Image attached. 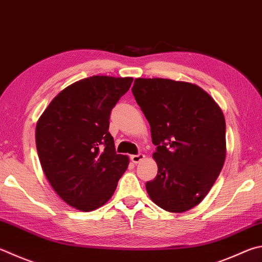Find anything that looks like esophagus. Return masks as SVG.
I'll return each instance as SVG.
<instances>
[{"instance_id":"obj_1","label":"esophagus","mask_w":262,"mask_h":262,"mask_svg":"<svg viewBox=\"0 0 262 262\" xmlns=\"http://www.w3.org/2000/svg\"><path fill=\"white\" fill-rule=\"evenodd\" d=\"M144 155L143 154H137V155H133V156H130V159H132V161L134 164H137V163H140L141 160H143L144 159Z\"/></svg>"}]
</instances>
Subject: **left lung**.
<instances>
[{"label": "left lung", "instance_id": "left-lung-1", "mask_svg": "<svg viewBox=\"0 0 262 262\" xmlns=\"http://www.w3.org/2000/svg\"><path fill=\"white\" fill-rule=\"evenodd\" d=\"M132 92L157 145L158 174L146 191L166 211H188L206 197L225 164L221 108L198 85L169 79H135Z\"/></svg>", "mask_w": 262, "mask_h": 262}]
</instances>
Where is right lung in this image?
<instances>
[{"label":"right lung","mask_w":262,"mask_h":262,"mask_svg":"<svg viewBox=\"0 0 262 262\" xmlns=\"http://www.w3.org/2000/svg\"><path fill=\"white\" fill-rule=\"evenodd\" d=\"M132 82L104 75L80 80L61 90L37 121L42 169L70 206L84 212L103 206L127 169L128 157L117 155L108 126L112 108Z\"/></svg>","instance_id":"obj_1"}]
</instances>
